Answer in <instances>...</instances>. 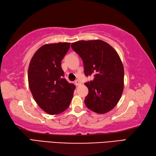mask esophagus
I'll use <instances>...</instances> for the list:
<instances>
[{
	"mask_svg": "<svg viewBox=\"0 0 156 156\" xmlns=\"http://www.w3.org/2000/svg\"><path fill=\"white\" fill-rule=\"evenodd\" d=\"M74 84H75V85L76 86V87H78V86H80V82L78 80H75V82H74Z\"/></svg>",
	"mask_w": 156,
	"mask_h": 156,
	"instance_id": "1",
	"label": "esophagus"
}]
</instances>
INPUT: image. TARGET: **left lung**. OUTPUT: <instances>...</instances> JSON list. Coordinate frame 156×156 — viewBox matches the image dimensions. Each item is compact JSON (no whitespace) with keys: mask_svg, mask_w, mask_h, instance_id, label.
Wrapping results in <instances>:
<instances>
[{"mask_svg":"<svg viewBox=\"0 0 156 156\" xmlns=\"http://www.w3.org/2000/svg\"><path fill=\"white\" fill-rule=\"evenodd\" d=\"M71 46L82 59L85 75L94 76L93 80L85 83L88 88L86 106L98 114L111 111L120 100L124 88V68L117 52L100 39L78 41Z\"/></svg>","mask_w":156,"mask_h":156,"instance_id":"obj_1","label":"left lung"}]
</instances>
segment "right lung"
<instances>
[{
  "instance_id": "right-lung-1",
  "label": "right lung",
  "mask_w": 156,
  "mask_h": 156,
  "mask_svg": "<svg viewBox=\"0 0 156 156\" xmlns=\"http://www.w3.org/2000/svg\"><path fill=\"white\" fill-rule=\"evenodd\" d=\"M69 46L68 42L45 44L36 51L29 63V89L39 107L49 115L66 110L76 88L64 78L61 66Z\"/></svg>"
}]
</instances>
